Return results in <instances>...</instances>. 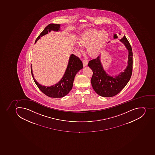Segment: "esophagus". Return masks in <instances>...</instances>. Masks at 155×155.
<instances>
[{
	"label": "esophagus",
	"mask_w": 155,
	"mask_h": 155,
	"mask_svg": "<svg viewBox=\"0 0 155 155\" xmlns=\"http://www.w3.org/2000/svg\"><path fill=\"white\" fill-rule=\"evenodd\" d=\"M83 64L84 67H86L87 65V64H88V62H87V61H83Z\"/></svg>",
	"instance_id": "34e87169"
}]
</instances>
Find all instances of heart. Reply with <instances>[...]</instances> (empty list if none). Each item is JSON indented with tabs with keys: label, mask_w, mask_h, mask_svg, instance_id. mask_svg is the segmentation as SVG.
<instances>
[{
	"label": "heart",
	"mask_w": 155,
	"mask_h": 155,
	"mask_svg": "<svg viewBox=\"0 0 155 155\" xmlns=\"http://www.w3.org/2000/svg\"><path fill=\"white\" fill-rule=\"evenodd\" d=\"M109 39L106 31L97 30H88L82 33L79 42L81 46H87V51L91 57L98 56Z\"/></svg>",
	"instance_id": "heart-1"
}]
</instances>
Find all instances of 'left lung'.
I'll list each match as a JSON object with an SVG mask.
<instances>
[{
	"mask_svg": "<svg viewBox=\"0 0 155 155\" xmlns=\"http://www.w3.org/2000/svg\"><path fill=\"white\" fill-rule=\"evenodd\" d=\"M119 35H120L119 34ZM114 38H117L116 34ZM120 41L125 45L129 51L128 66L123 72L114 77L107 75L101 64L100 56L88 62V67L93 72L91 83L95 91L100 96L110 97L115 96L123 90L130 79L133 71V52L132 47L124 36Z\"/></svg>",
	"mask_w": 155,
	"mask_h": 155,
	"instance_id": "1",
	"label": "left lung"
}]
</instances>
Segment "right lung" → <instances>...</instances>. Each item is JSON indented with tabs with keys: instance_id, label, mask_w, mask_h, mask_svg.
Returning a JSON list of instances; mask_svg holds the SVG:
<instances>
[{
	"instance_id": "obj_1",
	"label": "right lung",
	"mask_w": 155,
	"mask_h": 155,
	"mask_svg": "<svg viewBox=\"0 0 155 155\" xmlns=\"http://www.w3.org/2000/svg\"><path fill=\"white\" fill-rule=\"evenodd\" d=\"M60 25L57 24L51 23L48 25L38 37L37 38H36L35 42L40 39V37L47 34L48 32H50L51 30L58 31L60 29ZM31 73L33 75L34 81L40 91L48 97L52 98H61L68 94L71 90L73 86L74 77L77 72L80 69L83 68V65L82 61L80 60L79 57L74 54H71L69 58L67 69L63 78H61V81L57 84L49 87L41 86V84H39L37 82L33 76L31 65Z\"/></svg>"
}]
</instances>
